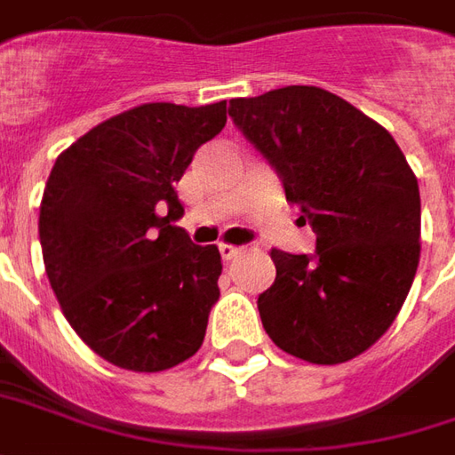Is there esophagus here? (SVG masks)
Wrapping results in <instances>:
<instances>
[{
	"label": "esophagus",
	"mask_w": 455,
	"mask_h": 455,
	"mask_svg": "<svg viewBox=\"0 0 455 455\" xmlns=\"http://www.w3.org/2000/svg\"><path fill=\"white\" fill-rule=\"evenodd\" d=\"M243 252V247H235V245H228V243H222L220 245V255L222 259H235L237 255Z\"/></svg>",
	"instance_id": "esophagus-1"
}]
</instances>
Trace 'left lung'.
I'll return each mask as SVG.
<instances>
[{"mask_svg": "<svg viewBox=\"0 0 455 455\" xmlns=\"http://www.w3.org/2000/svg\"><path fill=\"white\" fill-rule=\"evenodd\" d=\"M230 116L317 233L312 258L272 247L262 327L309 364L364 354L399 315L421 258V196L387 128L317 86L233 99Z\"/></svg>", "mask_w": 455, "mask_h": 455, "instance_id": "left-lung-1", "label": "left lung"}]
</instances>
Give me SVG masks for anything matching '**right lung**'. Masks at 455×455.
I'll use <instances>...</instances> for the list:
<instances>
[{
  "instance_id": "right-lung-1",
  "label": "right lung",
  "mask_w": 455,
  "mask_h": 455,
  "mask_svg": "<svg viewBox=\"0 0 455 455\" xmlns=\"http://www.w3.org/2000/svg\"><path fill=\"white\" fill-rule=\"evenodd\" d=\"M228 103H143L56 158L39 210L44 267L64 317L114 366L153 374L200 349L218 302V247L190 243L175 183L220 133Z\"/></svg>"
}]
</instances>
